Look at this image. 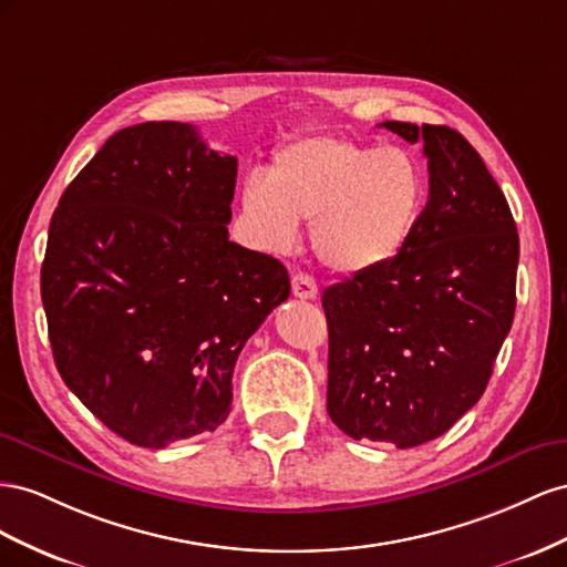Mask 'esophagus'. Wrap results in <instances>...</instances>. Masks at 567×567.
I'll return each instance as SVG.
<instances>
[{"label": "esophagus", "instance_id": "34e87169", "mask_svg": "<svg viewBox=\"0 0 567 567\" xmlns=\"http://www.w3.org/2000/svg\"><path fill=\"white\" fill-rule=\"evenodd\" d=\"M292 292L297 299H316L318 297V285L306 272H297L292 278Z\"/></svg>", "mask_w": 567, "mask_h": 567}]
</instances>
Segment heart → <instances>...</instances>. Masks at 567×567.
Segmentation results:
<instances>
[{"instance_id":"b5f03b06","label":"heart","mask_w":567,"mask_h":567,"mask_svg":"<svg viewBox=\"0 0 567 567\" xmlns=\"http://www.w3.org/2000/svg\"><path fill=\"white\" fill-rule=\"evenodd\" d=\"M427 202V173L399 147L309 135L282 144L266 177L241 187V214L264 247L295 245L311 223L322 266L344 275L378 270L409 247Z\"/></svg>"}]
</instances>
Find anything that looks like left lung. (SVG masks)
Segmentation results:
<instances>
[{
  "instance_id": "obj_1",
  "label": "left lung",
  "mask_w": 567,
  "mask_h": 567,
  "mask_svg": "<svg viewBox=\"0 0 567 567\" xmlns=\"http://www.w3.org/2000/svg\"><path fill=\"white\" fill-rule=\"evenodd\" d=\"M423 142L430 199L409 247L322 292L328 413L353 440L420 446L487 390L513 326L520 239L482 156L446 125L384 121Z\"/></svg>"
}]
</instances>
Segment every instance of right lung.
I'll list each match as a JSON object with an SVG mask.
<instances>
[{
    "instance_id": "right-lung-1",
    "label": "right lung",
    "mask_w": 567,
    "mask_h": 567,
    "mask_svg": "<svg viewBox=\"0 0 567 567\" xmlns=\"http://www.w3.org/2000/svg\"><path fill=\"white\" fill-rule=\"evenodd\" d=\"M237 158L197 127L111 135L61 194L40 289L59 375L144 449L212 432L230 413L247 339L289 297L287 268L228 237Z\"/></svg>"
}]
</instances>
